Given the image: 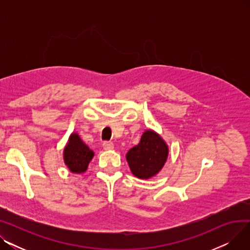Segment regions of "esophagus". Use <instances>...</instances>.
I'll list each match as a JSON object with an SVG mask.
<instances>
[{"instance_id": "34e87169", "label": "esophagus", "mask_w": 250, "mask_h": 250, "mask_svg": "<svg viewBox=\"0 0 250 250\" xmlns=\"http://www.w3.org/2000/svg\"><path fill=\"white\" fill-rule=\"evenodd\" d=\"M103 148H104V150H112L113 149V143L108 142V141L104 142L103 143Z\"/></svg>"}]
</instances>
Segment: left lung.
Masks as SVG:
<instances>
[{
	"mask_svg": "<svg viewBox=\"0 0 250 250\" xmlns=\"http://www.w3.org/2000/svg\"><path fill=\"white\" fill-rule=\"evenodd\" d=\"M168 156V147L159 135L146 130L140 143L126 154V160L135 176L147 179L158 173Z\"/></svg>",
	"mask_w": 250,
	"mask_h": 250,
	"instance_id": "obj_1",
	"label": "left lung"
}]
</instances>
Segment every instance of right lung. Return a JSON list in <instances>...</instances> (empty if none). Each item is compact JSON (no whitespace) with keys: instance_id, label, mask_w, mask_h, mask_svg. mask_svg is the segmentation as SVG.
<instances>
[{"instance_id":"add662e5","label":"right lung","mask_w":250,"mask_h":250,"mask_svg":"<svg viewBox=\"0 0 250 250\" xmlns=\"http://www.w3.org/2000/svg\"><path fill=\"white\" fill-rule=\"evenodd\" d=\"M94 153L91 151L77 134L70 137L67 147L63 151L64 163L72 172L81 173L86 171L89 162L93 158Z\"/></svg>"}]
</instances>
